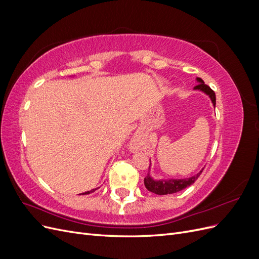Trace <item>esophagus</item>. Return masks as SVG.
<instances>
[{
  "mask_svg": "<svg viewBox=\"0 0 259 259\" xmlns=\"http://www.w3.org/2000/svg\"><path fill=\"white\" fill-rule=\"evenodd\" d=\"M143 139H142V135L140 134H136L134 137H133L132 142H131V148L132 149H138L140 146H142Z\"/></svg>",
  "mask_w": 259,
  "mask_h": 259,
  "instance_id": "esophagus-1",
  "label": "esophagus"
}]
</instances>
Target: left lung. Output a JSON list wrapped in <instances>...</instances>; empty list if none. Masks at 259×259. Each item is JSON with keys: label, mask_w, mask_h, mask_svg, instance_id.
Masks as SVG:
<instances>
[{"label": "left lung", "mask_w": 259, "mask_h": 259, "mask_svg": "<svg viewBox=\"0 0 259 259\" xmlns=\"http://www.w3.org/2000/svg\"><path fill=\"white\" fill-rule=\"evenodd\" d=\"M197 82H198V85L194 86V91H200L202 93H204L205 95H207L209 97L211 104H213V106L215 108L216 96H215L214 91H211L209 86L204 84V81H203L201 77H197ZM150 166H151V163H150ZM150 166H149V174L145 177V186L149 191H151L155 194H160V195L176 193L178 191H182V190L186 189L187 187L191 186L195 182V180L198 179V177L201 175L202 170H203V168H202L198 174H195L189 178L154 179L150 175V169H151Z\"/></svg>", "instance_id": "1"}]
</instances>
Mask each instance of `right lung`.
Listing matches in <instances>:
<instances>
[{
    "instance_id": "right-lung-1",
    "label": "right lung",
    "mask_w": 259,
    "mask_h": 259,
    "mask_svg": "<svg viewBox=\"0 0 259 259\" xmlns=\"http://www.w3.org/2000/svg\"><path fill=\"white\" fill-rule=\"evenodd\" d=\"M97 189H98V188H95V189H92L91 191H86V192H83V193H81V194H83V195H84V194H90V193H92V192H95Z\"/></svg>"
}]
</instances>
